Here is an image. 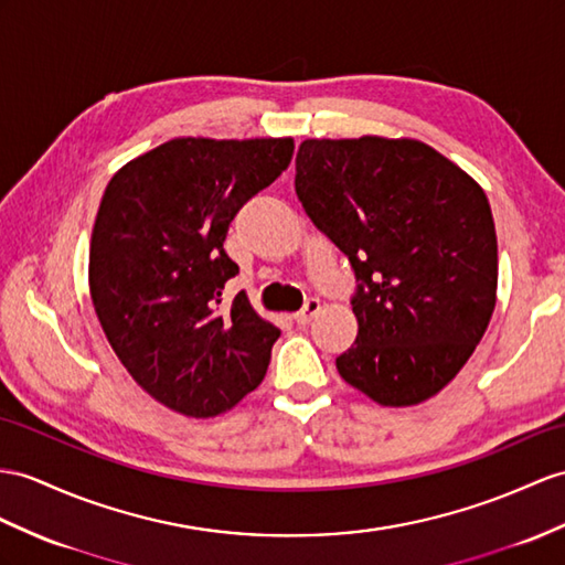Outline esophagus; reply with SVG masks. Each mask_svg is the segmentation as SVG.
Instances as JSON below:
<instances>
[{"mask_svg": "<svg viewBox=\"0 0 565 565\" xmlns=\"http://www.w3.org/2000/svg\"><path fill=\"white\" fill-rule=\"evenodd\" d=\"M319 311H321V301L319 299H309L307 305H305V309L297 311L292 319H295L297 326H307V323H311L316 319V316H319Z\"/></svg>", "mask_w": 565, "mask_h": 565, "instance_id": "obj_1", "label": "esophagus"}]
</instances>
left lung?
Returning <instances> with one entry per match:
<instances>
[{
  "mask_svg": "<svg viewBox=\"0 0 565 565\" xmlns=\"http://www.w3.org/2000/svg\"><path fill=\"white\" fill-rule=\"evenodd\" d=\"M295 189L356 275V340L335 366L386 407L429 401L487 333L499 285L491 205L475 179L415 139H307Z\"/></svg>",
  "mask_w": 565,
  "mask_h": 565,
  "instance_id": "obj_1",
  "label": "left lung"
}]
</instances>
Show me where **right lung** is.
<instances>
[{"label":"right lung","mask_w":565,"mask_h":565,"mask_svg":"<svg viewBox=\"0 0 565 565\" xmlns=\"http://www.w3.org/2000/svg\"><path fill=\"white\" fill-rule=\"evenodd\" d=\"M285 139L182 136L115 172L93 225L88 285L131 379L164 407L215 417L266 376L280 330L239 292L223 242L242 205L292 160Z\"/></svg>","instance_id":"obj_1"}]
</instances>
